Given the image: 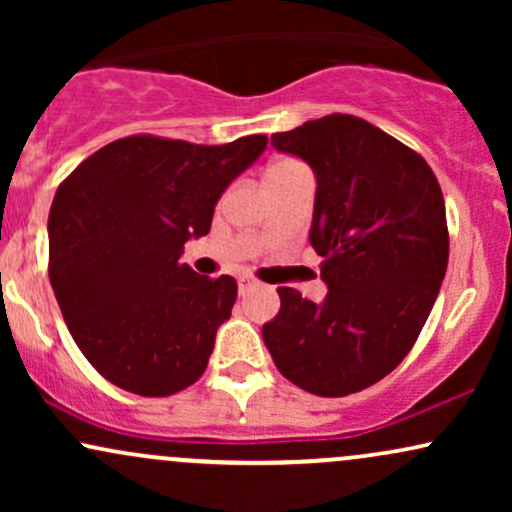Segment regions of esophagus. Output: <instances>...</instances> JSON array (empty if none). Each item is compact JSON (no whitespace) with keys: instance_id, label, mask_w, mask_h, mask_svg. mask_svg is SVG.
Masks as SVG:
<instances>
[{"instance_id":"1","label":"esophagus","mask_w":512,"mask_h":512,"mask_svg":"<svg viewBox=\"0 0 512 512\" xmlns=\"http://www.w3.org/2000/svg\"><path fill=\"white\" fill-rule=\"evenodd\" d=\"M255 286H257V279H255V276H248V274L238 276V289H240V293H245V291L255 289Z\"/></svg>"}]
</instances>
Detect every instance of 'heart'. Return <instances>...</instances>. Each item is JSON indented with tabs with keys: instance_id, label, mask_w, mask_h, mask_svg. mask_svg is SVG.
Returning a JSON list of instances; mask_svg holds the SVG:
<instances>
[{
	"instance_id": "b5f03b06",
	"label": "heart",
	"mask_w": 512,
	"mask_h": 512,
	"mask_svg": "<svg viewBox=\"0 0 512 512\" xmlns=\"http://www.w3.org/2000/svg\"><path fill=\"white\" fill-rule=\"evenodd\" d=\"M305 173H308V168H305L303 163L293 161V158H284V161H276L274 166H269L267 182L269 185H274V182L291 180V178H296V175H305Z\"/></svg>"
}]
</instances>
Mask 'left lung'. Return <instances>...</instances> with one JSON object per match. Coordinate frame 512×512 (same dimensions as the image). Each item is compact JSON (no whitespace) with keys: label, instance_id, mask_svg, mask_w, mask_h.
I'll return each instance as SVG.
<instances>
[{"label":"left lung","instance_id":"left-lung-1","mask_svg":"<svg viewBox=\"0 0 512 512\" xmlns=\"http://www.w3.org/2000/svg\"><path fill=\"white\" fill-rule=\"evenodd\" d=\"M272 144L317 175L310 245L330 293L317 305L281 286L264 344L301 390L354 395L404 361L436 303L450 252L443 192L424 156L356 115L310 120Z\"/></svg>","mask_w":512,"mask_h":512}]
</instances>
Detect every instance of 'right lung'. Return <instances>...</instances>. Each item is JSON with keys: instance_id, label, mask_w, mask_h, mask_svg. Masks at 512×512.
Listing matches in <instances>:
<instances>
[{"instance_id": "obj_1", "label": "right lung", "mask_w": 512, "mask_h": 512, "mask_svg": "<svg viewBox=\"0 0 512 512\" xmlns=\"http://www.w3.org/2000/svg\"><path fill=\"white\" fill-rule=\"evenodd\" d=\"M264 149V134L221 146L132 134L57 187L50 284L76 346L105 380L168 397L202 378L238 284L199 276L180 255L187 238L207 236L221 192Z\"/></svg>"}]
</instances>
